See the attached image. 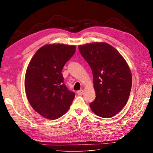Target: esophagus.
<instances>
[{
    "label": "esophagus",
    "instance_id": "34e87169",
    "mask_svg": "<svg viewBox=\"0 0 153 153\" xmlns=\"http://www.w3.org/2000/svg\"><path fill=\"white\" fill-rule=\"evenodd\" d=\"M84 93V90H82V89H81V90H80V91H77V94L79 95V96H80V95H82V94Z\"/></svg>",
    "mask_w": 153,
    "mask_h": 153
}]
</instances>
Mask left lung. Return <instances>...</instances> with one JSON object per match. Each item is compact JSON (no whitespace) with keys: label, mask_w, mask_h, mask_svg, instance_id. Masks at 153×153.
<instances>
[{"label":"left lung","mask_w":153,"mask_h":153,"mask_svg":"<svg viewBox=\"0 0 153 153\" xmlns=\"http://www.w3.org/2000/svg\"><path fill=\"white\" fill-rule=\"evenodd\" d=\"M93 75L96 98L90 103L92 112L103 118L113 117L128 100L132 76L127 62L112 46L104 42L78 47Z\"/></svg>","instance_id":"1"}]
</instances>
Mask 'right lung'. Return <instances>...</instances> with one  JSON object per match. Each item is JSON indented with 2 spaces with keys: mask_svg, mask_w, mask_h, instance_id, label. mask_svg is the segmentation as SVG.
Segmentation results:
<instances>
[{
  "mask_svg": "<svg viewBox=\"0 0 153 153\" xmlns=\"http://www.w3.org/2000/svg\"><path fill=\"white\" fill-rule=\"evenodd\" d=\"M76 50L75 46L46 45L32 57L25 77V89L35 111L48 119L66 114L75 94L64 83L62 68Z\"/></svg>",
  "mask_w": 153,
  "mask_h": 153,
  "instance_id": "right-lung-1",
  "label": "right lung"
}]
</instances>
